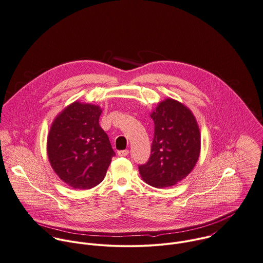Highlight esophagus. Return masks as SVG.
<instances>
[{
  "label": "esophagus",
  "mask_w": 263,
  "mask_h": 263,
  "mask_svg": "<svg viewBox=\"0 0 263 263\" xmlns=\"http://www.w3.org/2000/svg\"><path fill=\"white\" fill-rule=\"evenodd\" d=\"M128 154H129V151H128V149L119 151V152H118V156H119V157H126V156H128Z\"/></svg>",
  "instance_id": "obj_1"
}]
</instances>
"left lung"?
I'll return each instance as SVG.
<instances>
[{
    "label": "left lung",
    "mask_w": 263,
    "mask_h": 263,
    "mask_svg": "<svg viewBox=\"0 0 263 263\" xmlns=\"http://www.w3.org/2000/svg\"><path fill=\"white\" fill-rule=\"evenodd\" d=\"M154 140L148 161L139 165L142 179L157 189L172 186L186 177L197 164L201 135L192 111L174 99H166L151 115Z\"/></svg>",
    "instance_id": "left-lung-1"
}]
</instances>
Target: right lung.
Segmentation results:
<instances>
[{
	"label": "right lung",
	"mask_w": 263,
	"mask_h": 263,
	"mask_svg": "<svg viewBox=\"0 0 263 263\" xmlns=\"http://www.w3.org/2000/svg\"><path fill=\"white\" fill-rule=\"evenodd\" d=\"M101 108L73 102L54 120L47 142L50 164L66 184L89 190L99 184L116 155L99 125Z\"/></svg>",
	"instance_id": "right-lung-1"
}]
</instances>
